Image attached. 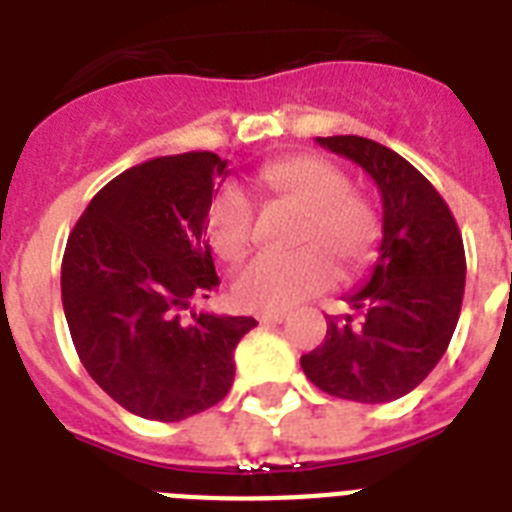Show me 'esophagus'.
Segmentation results:
<instances>
[{
    "label": "esophagus",
    "mask_w": 512,
    "mask_h": 512,
    "mask_svg": "<svg viewBox=\"0 0 512 512\" xmlns=\"http://www.w3.org/2000/svg\"><path fill=\"white\" fill-rule=\"evenodd\" d=\"M287 319V311H263L257 313V321L260 324H281V321Z\"/></svg>",
    "instance_id": "esophagus-1"
}]
</instances>
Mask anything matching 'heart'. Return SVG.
<instances>
[{
	"label": "heart",
	"instance_id": "heart-1",
	"mask_svg": "<svg viewBox=\"0 0 512 512\" xmlns=\"http://www.w3.org/2000/svg\"><path fill=\"white\" fill-rule=\"evenodd\" d=\"M260 199H279L300 209L295 255L257 257L233 279V300L247 311H287L337 281V266L356 276L372 263L380 244V220L372 204L350 191L348 177L321 156L297 154L260 167L252 180ZM252 201L239 185L212 196L204 233L212 252L236 263L252 244Z\"/></svg>",
	"mask_w": 512,
	"mask_h": 512
}]
</instances>
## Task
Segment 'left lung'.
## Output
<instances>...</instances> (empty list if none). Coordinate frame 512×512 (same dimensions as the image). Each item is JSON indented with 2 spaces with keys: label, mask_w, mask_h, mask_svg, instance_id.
I'll return each instance as SVG.
<instances>
[{
  "label": "left lung",
  "mask_w": 512,
  "mask_h": 512,
  "mask_svg": "<svg viewBox=\"0 0 512 512\" xmlns=\"http://www.w3.org/2000/svg\"><path fill=\"white\" fill-rule=\"evenodd\" d=\"M316 143L369 172L382 196L380 257L364 287L345 295L358 313L329 316L327 337L300 358L329 396L385 404L420 385L449 348L462 295L465 247L441 193L404 156L358 135Z\"/></svg>",
  "instance_id": "1"
}]
</instances>
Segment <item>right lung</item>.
Segmentation results:
<instances>
[{
  "mask_svg": "<svg viewBox=\"0 0 512 512\" xmlns=\"http://www.w3.org/2000/svg\"><path fill=\"white\" fill-rule=\"evenodd\" d=\"M225 159L159 156L103 185L68 236L60 292L90 377L127 412L177 422L231 390L249 316L196 313L220 279L204 217Z\"/></svg>",
  "mask_w": 512,
  "mask_h": 512,
  "instance_id": "1",
  "label": "right lung"
}]
</instances>
